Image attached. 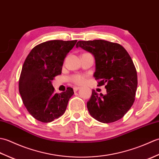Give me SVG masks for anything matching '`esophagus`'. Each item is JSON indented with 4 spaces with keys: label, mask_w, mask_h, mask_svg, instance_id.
Returning <instances> with one entry per match:
<instances>
[{
    "label": "esophagus",
    "mask_w": 159,
    "mask_h": 159,
    "mask_svg": "<svg viewBox=\"0 0 159 159\" xmlns=\"http://www.w3.org/2000/svg\"><path fill=\"white\" fill-rule=\"evenodd\" d=\"M79 89H80L79 87H73L74 92H76V91H78Z\"/></svg>",
    "instance_id": "esophagus-1"
}]
</instances>
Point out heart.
Instances as JSON below:
<instances>
[{
	"label": "heart",
	"instance_id": "obj_1",
	"mask_svg": "<svg viewBox=\"0 0 159 159\" xmlns=\"http://www.w3.org/2000/svg\"><path fill=\"white\" fill-rule=\"evenodd\" d=\"M86 75H80V74H77V75H74L70 77V80L74 83L77 84V85H81L86 81Z\"/></svg>",
	"mask_w": 159,
	"mask_h": 159
}]
</instances>
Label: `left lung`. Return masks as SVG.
I'll return each instance as SVG.
<instances>
[{
    "label": "left lung",
    "mask_w": 159,
    "mask_h": 159,
    "mask_svg": "<svg viewBox=\"0 0 159 159\" xmlns=\"http://www.w3.org/2000/svg\"><path fill=\"white\" fill-rule=\"evenodd\" d=\"M76 48L92 53L95 59L93 76L105 85L107 93L92 95L87 103L89 114L102 123H111L123 117L134 102L137 74L131 57L119 43L105 40L79 41Z\"/></svg>",
    "instance_id": "1"
}]
</instances>
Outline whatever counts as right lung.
Instances as JSON below:
<instances>
[{"label": "right lung", "mask_w": 159, "mask_h": 159, "mask_svg": "<svg viewBox=\"0 0 159 159\" xmlns=\"http://www.w3.org/2000/svg\"><path fill=\"white\" fill-rule=\"evenodd\" d=\"M77 40H51L37 45L26 57L19 80V92L26 109L39 121L48 123L65 113L74 91L55 93L52 80L61 74L67 54Z\"/></svg>", "instance_id": "obj_1"}]
</instances>
